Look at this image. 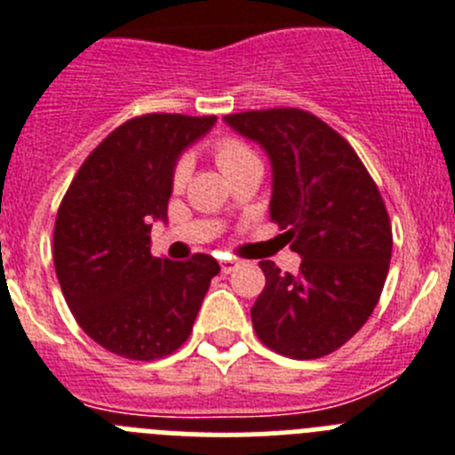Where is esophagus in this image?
I'll use <instances>...</instances> for the list:
<instances>
[{"label": "esophagus", "instance_id": "34e87169", "mask_svg": "<svg viewBox=\"0 0 455 455\" xmlns=\"http://www.w3.org/2000/svg\"><path fill=\"white\" fill-rule=\"evenodd\" d=\"M220 266H222L224 275H228V272H233V270H235V267H238V260L231 259V256H227V259L220 260Z\"/></svg>", "mask_w": 455, "mask_h": 455}]
</instances>
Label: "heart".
I'll list each match as a JSON object with an SVG mask.
<instances>
[{
    "mask_svg": "<svg viewBox=\"0 0 455 455\" xmlns=\"http://www.w3.org/2000/svg\"><path fill=\"white\" fill-rule=\"evenodd\" d=\"M212 156H215L217 167L222 169L224 176H231V173L240 172V169L256 164V156L250 146L244 141L235 140V137H222L212 144ZM189 179V162L180 160L176 164V172H173V188L180 189Z\"/></svg>",
    "mask_w": 455,
    "mask_h": 455,
    "instance_id": "obj_1",
    "label": "heart"
}]
</instances>
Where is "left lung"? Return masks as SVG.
Listing matches in <instances>:
<instances>
[{
  "mask_svg": "<svg viewBox=\"0 0 455 455\" xmlns=\"http://www.w3.org/2000/svg\"><path fill=\"white\" fill-rule=\"evenodd\" d=\"M270 157L272 222L298 251V275L260 260L266 288L251 307L275 353L318 359L373 314L392 259V224L373 179L337 130L293 108L224 116Z\"/></svg>",
  "mask_w": 455,
  "mask_h": 455,
  "instance_id": "left-lung-1",
  "label": "left lung"
}]
</instances>
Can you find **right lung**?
Returning <instances> with one entry per match:
<instances>
[{"label": "right lung", "instance_id": "right-lung-1", "mask_svg": "<svg viewBox=\"0 0 455 455\" xmlns=\"http://www.w3.org/2000/svg\"><path fill=\"white\" fill-rule=\"evenodd\" d=\"M217 116L146 114L118 125L80 167L54 224V270L75 321L125 359L172 355L189 337L220 263L151 256L179 157Z\"/></svg>", "mask_w": 455, "mask_h": 455}]
</instances>
